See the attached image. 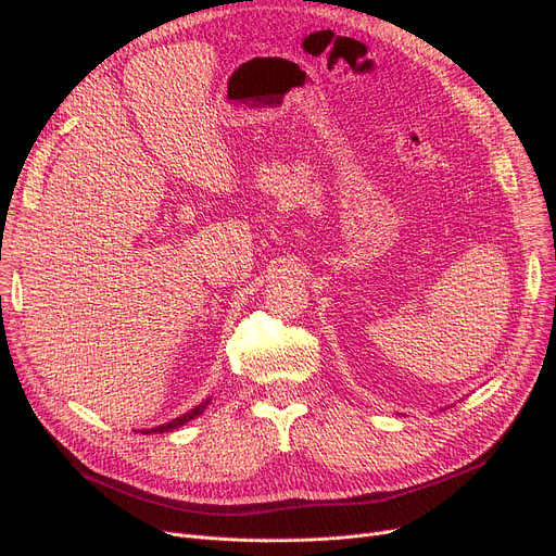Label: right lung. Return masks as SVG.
I'll use <instances>...</instances> for the list:
<instances>
[{
  "label": "right lung",
  "mask_w": 556,
  "mask_h": 556,
  "mask_svg": "<svg viewBox=\"0 0 556 556\" xmlns=\"http://www.w3.org/2000/svg\"><path fill=\"white\" fill-rule=\"evenodd\" d=\"M210 401H212V396H210V399H204V401H202V403H198L195 407H191V410H189L187 415L175 417L173 421H168V424H162V426H155V428H146V430H141V432H143V434H153V432H170V430H175V428H180V426L189 424L191 419L200 417V415L204 413V407L210 405Z\"/></svg>",
  "instance_id": "1"
}]
</instances>
